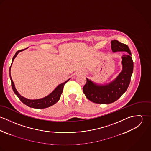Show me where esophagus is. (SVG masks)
<instances>
[{
  "label": "esophagus",
  "mask_w": 151,
  "mask_h": 151,
  "mask_svg": "<svg viewBox=\"0 0 151 151\" xmlns=\"http://www.w3.org/2000/svg\"><path fill=\"white\" fill-rule=\"evenodd\" d=\"M82 74H86V73H84V72H83V73H82Z\"/></svg>",
  "instance_id": "1"
}]
</instances>
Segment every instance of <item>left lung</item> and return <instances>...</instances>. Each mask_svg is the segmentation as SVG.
Instances as JSON below:
<instances>
[{"instance_id": "8db88e82", "label": "left lung", "mask_w": 151, "mask_h": 151, "mask_svg": "<svg viewBox=\"0 0 151 151\" xmlns=\"http://www.w3.org/2000/svg\"><path fill=\"white\" fill-rule=\"evenodd\" d=\"M111 47L113 52L126 53L122 56V70L114 80L105 85L97 84L86 78L83 92L88 99L95 104H109L115 102L126 91L130 83L134 64L129 47L117 40L111 41Z\"/></svg>"}]
</instances>
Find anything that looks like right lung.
I'll list each match as a JSON object with an SVG mask.
<instances>
[{
    "label": "right lung",
    "mask_w": 151,
    "mask_h": 151,
    "mask_svg": "<svg viewBox=\"0 0 151 151\" xmlns=\"http://www.w3.org/2000/svg\"><path fill=\"white\" fill-rule=\"evenodd\" d=\"M26 49L18 50L16 53L15 55L13 58L12 65V63H13L15 58L17 56V55L20 52ZM11 67H12V65L10 67V70H9L10 73L9 74H10V80H11V81H12V89H13L14 92L15 93V94L19 97V98L20 99V100L22 101V102L24 104L26 105L27 106H29L30 108H35V109H44V108L50 107V106L53 105L54 104H55L57 102L59 101V100L60 98V96H61V95L62 93L63 87H64L65 84L70 79V78H69L68 80H67V81H65L64 83H63L59 84V86H58L49 95H48L47 96H45L44 98H41V99H34V100L29 99H27V98H25L23 97L18 92V91L16 89L14 84V82L13 81L12 77H11V75H10V68H11Z\"/></svg>",
    "instance_id": "obj_1"
}]
</instances>
